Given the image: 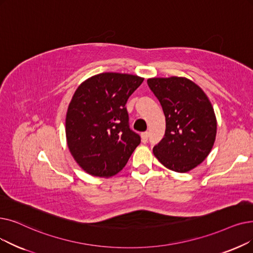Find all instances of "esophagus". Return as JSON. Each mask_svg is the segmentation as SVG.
Instances as JSON below:
<instances>
[{
    "instance_id": "obj_1",
    "label": "esophagus",
    "mask_w": 253,
    "mask_h": 253,
    "mask_svg": "<svg viewBox=\"0 0 253 253\" xmlns=\"http://www.w3.org/2000/svg\"><path fill=\"white\" fill-rule=\"evenodd\" d=\"M148 138H149V132H142L141 133V141L144 142V144L148 142Z\"/></svg>"
}]
</instances>
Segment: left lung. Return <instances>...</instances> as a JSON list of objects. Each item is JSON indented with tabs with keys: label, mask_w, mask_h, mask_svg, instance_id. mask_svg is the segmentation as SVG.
<instances>
[{
	"label": "left lung",
	"mask_w": 253,
	"mask_h": 253,
	"mask_svg": "<svg viewBox=\"0 0 253 253\" xmlns=\"http://www.w3.org/2000/svg\"><path fill=\"white\" fill-rule=\"evenodd\" d=\"M166 116V133L153 148L169 169L186 172L201 164L211 152L217 122L212 104L201 87L185 78L148 80Z\"/></svg>",
	"instance_id": "left-lung-1"
}]
</instances>
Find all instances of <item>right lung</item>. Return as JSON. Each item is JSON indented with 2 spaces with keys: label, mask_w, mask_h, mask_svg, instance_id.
<instances>
[{
  "label": "right lung",
  "mask_w": 253,
  "mask_h": 253,
  "mask_svg": "<svg viewBox=\"0 0 253 253\" xmlns=\"http://www.w3.org/2000/svg\"><path fill=\"white\" fill-rule=\"evenodd\" d=\"M144 82L136 75L106 72L76 89L66 116V137L75 161L87 173L111 177L140 144L129 127L125 104Z\"/></svg>",
  "instance_id": "right-lung-1"
}]
</instances>
